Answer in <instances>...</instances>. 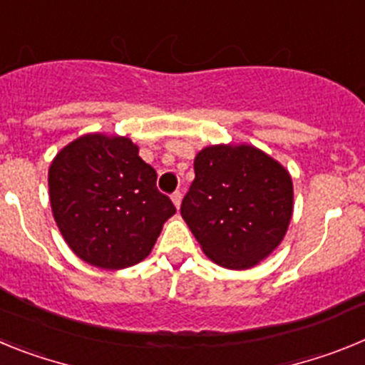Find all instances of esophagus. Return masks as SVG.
I'll use <instances>...</instances> for the list:
<instances>
[{"mask_svg": "<svg viewBox=\"0 0 365 365\" xmlns=\"http://www.w3.org/2000/svg\"><path fill=\"white\" fill-rule=\"evenodd\" d=\"M180 199H182V195H180V192H175L172 195V201H173V205H175V208L177 210H179L180 208Z\"/></svg>", "mask_w": 365, "mask_h": 365, "instance_id": "esophagus-1", "label": "esophagus"}]
</instances>
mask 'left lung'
<instances>
[{"mask_svg": "<svg viewBox=\"0 0 365 365\" xmlns=\"http://www.w3.org/2000/svg\"><path fill=\"white\" fill-rule=\"evenodd\" d=\"M180 215L215 265L247 270L285 237L294 210L291 173L250 144L206 146Z\"/></svg>", "mask_w": 365, "mask_h": 365, "instance_id": "obj_1", "label": "left lung"}]
</instances>
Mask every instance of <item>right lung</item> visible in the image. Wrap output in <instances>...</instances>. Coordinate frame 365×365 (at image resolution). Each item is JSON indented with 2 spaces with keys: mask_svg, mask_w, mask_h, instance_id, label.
<instances>
[{
  "mask_svg": "<svg viewBox=\"0 0 365 365\" xmlns=\"http://www.w3.org/2000/svg\"><path fill=\"white\" fill-rule=\"evenodd\" d=\"M49 199L71 250L106 270L146 259L175 214L157 190V172L120 135L87 133L58 151L49 166Z\"/></svg>",
  "mask_w": 365,
  "mask_h": 365,
  "instance_id": "1",
  "label": "right lung"
}]
</instances>
